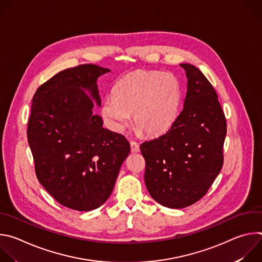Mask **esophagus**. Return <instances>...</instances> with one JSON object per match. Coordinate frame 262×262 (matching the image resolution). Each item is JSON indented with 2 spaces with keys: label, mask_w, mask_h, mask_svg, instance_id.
Returning a JSON list of instances; mask_svg holds the SVG:
<instances>
[{
  "label": "esophagus",
  "mask_w": 262,
  "mask_h": 262,
  "mask_svg": "<svg viewBox=\"0 0 262 262\" xmlns=\"http://www.w3.org/2000/svg\"><path fill=\"white\" fill-rule=\"evenodd\" d=\"M129 143H130V150H132V152H138L140 150V146H139V144L137 142L130 141Z\"/></svg>",
  "instance_id": "esophagus-1"
}]
</instances>
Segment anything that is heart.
<instances>
[{"label":"heart","mask_w":262,"mask_h":262,"mask_svg":"<svg viewBox=\"0 0 262 262\" xmlns=\"http://www.w3.org/2000/svg\"><path fill=\"white\" fill-rule=\"evenodd\" d=\"M104 98L101 114L108 126L122 132L133 113L135 126L146 135L164 133L175 120L180 103L177 78L168 71L137 70L117 82Z\"/></svg>","instance_id":"b5f03b06"}]
</instances>
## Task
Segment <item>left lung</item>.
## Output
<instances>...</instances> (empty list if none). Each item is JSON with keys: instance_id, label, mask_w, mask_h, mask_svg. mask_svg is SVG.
Listing matches in <instances>:
<instances>
[{"instance_id": "obj_1", "label": "left lung", "mask_w": 262, "mask_h": 262, "mask_svg": "<svg viewBox=\"0 0 262 262\" xmlns=\"http://www.w3.org/2000/svg\"><path fill=\"white\" fill-rule=\"evenodd\" d=\"M180 66L188 78L183 108L166 134L140 146L146 188L169 208L190 206L207 193L223 167L227 133L212 85L194 65Z\"/></svg>"}]
</instances>
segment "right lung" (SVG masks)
I'll use <instances>...</instances> for the list:
<instances>
[{
    "label": "right lung",
    "mask_w": 262,
    "mask_h": 262,
    "mask_svg": "<svg viewBox=\"0 0 262 262\" xmlns=\"http://www.w3.org/2000/svg\"><path fill=\"white\" fill-rule=\"evenodd\" d=\"M95 64L67 68L40 85L31 106L27 137L37 179L61 205L89 211L113 192L129 154L126 138L102 127L89 90L100 104L96 80L110 72Z\"/></svg>",
    "instance_id": "add662e5"
}]
</instances>
